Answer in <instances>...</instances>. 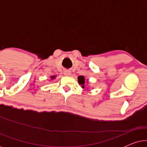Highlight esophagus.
<instances>
[{
    "mask_svg": "<svg viewBox=\"0 0 147 147\" xmlns=\"http://www.w3.org/2000/svg\"><path fill=\"white\" fill-rule=\"evenodd\" d=\"M70 75H71V72H70L69 71H65V72H64V76H69Z\"/></svg>",
    "mask_w": 147,
    "mask_h": 147,
    "instance_id": "1",
    "label": "esophagus"
}]
</instances>
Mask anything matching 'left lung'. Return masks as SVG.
Wrapping results in <instances>:
<instances>
[{"instance_id":"obj_1","label":"left lung","mask_w":147,"mask_h":147,"mask_svg":"<svg viewBox=\"0 0 147 147\" xmlns=\"http://www.w3.org/2000/svg\"><path fill=\"white\" fill-rule=\"evenodd\" d=\"M78 79L79 84L80 85H82V88H85V86H84V85H85V78L82 76H80L78 78Z\"/></svg>"}]
</instances>
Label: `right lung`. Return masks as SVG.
I'll return each mask as SVG.
<instances>
[{
  "mask_svg": "<svg viewBox=\"0 0 147 147\" xmlns=\"http://www.w3.org/2000/svg\"><path fill=\"white\" fill-rule=\"evenodd\" d=\"M55 76H51V79H53V78H55Z\"/></svg>",
  "mask_w": 147,
  "mask_h": 147,
  "instance_id": "1",
  "label": "right lung"
}]
</instances>
